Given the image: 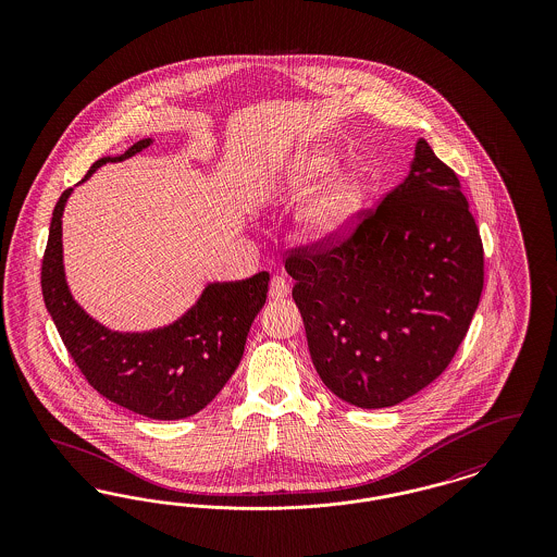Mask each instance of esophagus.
I'll return each instance as SVG.
<instances>
[{
	"label": "esophagus",
	"instance_id": "34e87169",
	"mask_svg": "<svg viewBox=\"0 0 557 557\" xmlns=\"http://www.w3.org/2000/svg\"><path fill=\"white\" fill-rule=\"evenodd\" d=\"M288 294H290V282L282 275H273L271 284H269V296L280 300V298H286Z\"/></svg>",
	"mask_w": 557,
	"mask_h": 557
}]
</instances>
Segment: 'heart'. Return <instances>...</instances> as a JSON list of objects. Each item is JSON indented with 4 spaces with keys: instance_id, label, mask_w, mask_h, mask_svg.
Instances as JSON below:
<instances>
[{
    "instance_id": "1",
    "label": "heart",
    "mask_w": 557,
    "mask_h": 557,
    "mask_svg": "<svg viewBox=\"0 0 557 557\" xmlns=\"http://www.w3.org/2000/svg\"><path fill=\"white\" fill-rule=\"evenodd\" d=\"M336 166V157L319 150L302 162L296 173L298 184H313ZM368 186L361 173L348 171L318 191L300 211L298 225L302 238L311 244H332L343 238L363 211Z\"/></svg>"
}]
</instances>
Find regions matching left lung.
Instances as JSON below:
<instances>
[{
    "instance_id": "8db88e82",
    "label": "left lung",
    "mask_w": 557,
    "mask_h": 557,
    "mask_svg": "<svg viewBox=\"0 0 557 557\" xmlns=\"http://www.w3.org/2000/svg\"><path fill=\"white\" fill-rule=\"evenodd\" d=\"M323 384L393 407L447 370L476 313L484 250L459 177L420 139L409 177L332 244L286 250Z\"/></svg>"
}]
</instances>
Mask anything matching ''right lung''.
I'll use <instances>...</instances> for the list:
<instances>
[{"label": "right lung", "mask_w": 557, "mask_h": 557, "mask_svg": "<svg viewBox=\"0 0 557 557\" xmlns=\"http://www.w3.org/2000/svg\"><path fill=\"white\" fill-rule=\"evenodd\" d=\"M150 144V137L139 139L121 157L96 160L85 180L102 164L129 159ZM71 191L64 189L53 207L41 261L44 300L69 355L102 397L133 413L150 420H184L198 413L238 368L248 330L265 305L269 273L209 284L186 315L166 327L141 334L112 332L89 318L66 286L62 212Z\"/></svg>", "instance_id": "obj_1"}]
</instances>
